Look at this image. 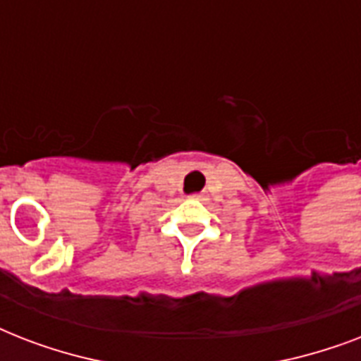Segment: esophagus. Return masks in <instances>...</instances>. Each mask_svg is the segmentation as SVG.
<instances>
[{
	"label": "esophagus",
	"mask_w": 361,
	"mask_h": 361,
	"mask_svg": "<svg viewBox=\"0 0 361 361\" xmlns=\"http://www.w3.org/2000/svg\"><path fill=\"white\" fill-rule=\"evenodd\" d=\"M197 198H200V197H198V195H197Z\"/></svg>",
	"instance_id": "esophagus-1"
}]
</instances>
